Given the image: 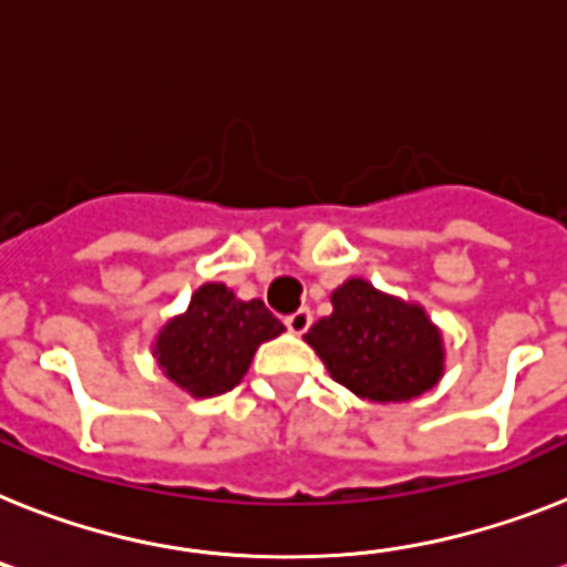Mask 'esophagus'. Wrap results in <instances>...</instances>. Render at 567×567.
I'll return each mask as SVG.
<instances>
[{
  "mask_svg": "<svg viewBox=\"0 0 567 567\" xmlns=\"http://www.w3.org/2000/svg\"><path fill=\"white\" fill-rule=\"evenodd\" d=\"M310 324H312V312L307 310V307L298 312H292V316H287V330L295 336L307 333V330H310Z\"/></svg>",
  "mask_w": 567,
  "mask_h": 567,
  "instance_id": "1",
  "label": "esophagus"
}]
</instances>
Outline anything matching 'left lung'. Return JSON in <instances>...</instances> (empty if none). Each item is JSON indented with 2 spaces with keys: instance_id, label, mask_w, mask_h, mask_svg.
I'll use <instances>...</instances> for the list:
<instances>
[{
  "instance_id": "left-lung-1",
  "label": "left lung",
  "mask_w": 567,
  "mask_h": 567,
  "mask_svg": "<svg viewBox=\"0 0 567 567\" xmlns=\"http://www.w3.org/2000/svg\"><path fill=\"white\" fill-rule=\"evenodd\" d=\"M333 312L303 336L339 385L362 400L405 402L443 377V336L420 303L400 301L362 278L333 292Z\"/></svg>"
}]
</instances>
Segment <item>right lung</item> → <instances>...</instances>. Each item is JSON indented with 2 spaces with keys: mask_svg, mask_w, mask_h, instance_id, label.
Returning <instances> with one entry per match:
<instances>
[{
  "mask_svg": "<svg viewBox=\"0 0 567 567\" xmlns=\"http://www.w3.org/2000/svg\"><path fill=\"white\" fill-rule=\"evenodd\" d=\"M280 333L284 324L264 301H240L226 284H205L190 295L188 310L158 330L153 357L171 382L203 400L231 391L255 350Z\"/></svg>",
  "mask_w": 567,
  "mask_h": 567,
  "instance_id": "1",
  "label": "right lung"
}]
</instances>
